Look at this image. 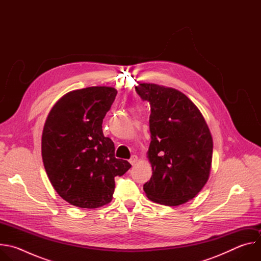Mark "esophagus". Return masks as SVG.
I'll return each instance as SVG.
<instances>
[{
	"label": "esophagus",
	"mask_w": 261,
	"mask_h": 261,
	"mask_svg": "<svg viewBox=\"0 0 261 261\" xmlns=\"http://www.w3.org/2000/svg\"><path fill=\"white\" fill-rule=\"evenodd\" d=\"M137 156H135V155H133L131 158H130V160H129V162H130V164H132V165H134L136 162H137Z\"/></svg>",
	"instance_id": "obj_1"
}]
</instances>
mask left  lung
I'll return each mask as SVG.
<instances>
[{
    "mask_svg": "<svg viewBox=\"0 0 261 261\" xmlns=\"http://www.w3.org/2000/svg\"><path fill=\"white\" fill-rule=\"evenodd\" d=\"M135 91L151 105L147 157L153 175L143 190L154 202L182 204L193 199L208 179L210 129L199 109L179 91L155 84H140Z\"/></svg>",
    "mask_w": 261,
    "mask_h": 261,
    "instance_id": "obj_1",
    "label": "left lung"
}]
</instances>
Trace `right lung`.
<instances>
[{
	"instance_id": "add662e5",
	"label": "right lung",
	"mask_w": 261,
	"mask_h": 261,
	"mask_svg": "<svg viewBox=\"0 0 261 261\" xmlns=\"http://www.w3.org/2000/svg\"><path fill=\"white\" fill-rule=\"evenodd\" d=\"M118 92L109 87L72 91L53 107L42 133V159L48 178L67 202L96 208L111 201L115 177L131 164L115 157V144L102 131Z\"/></svg>"
}]
</instances>
